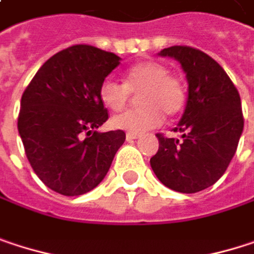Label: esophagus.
Segmentation results:
<instances>
[{"label": "esophagus", "mask_w": 254, "mask_h": 254, "mask_svg": "<svg viewBox=\"0 0 254 254\" xmlns=\"http://www.w3.org/2000/svg\"><path fill=\"white\" fill-rule=\"evenodd\" d=\"M136 138H139V135L138 133H127V141H133V139H136Z\"/></svg>", "instance_id": "obj_1"}]
</instances>
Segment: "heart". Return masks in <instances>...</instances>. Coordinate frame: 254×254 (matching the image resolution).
<instances>
[{
	"instance_id": "b5f03b06",
	"label": "heart",
	"mask_w": 254,
	"mask_h": 254,
	"mask_svg": "<svg viewBox=\"0 0 254 254\" xmlns=\"http://www.w3.org/2000/svg\"><path fill=\"white\" fill-rule=\"evenodd\" d=\"M138 95L141 107L127 110L112 119V125L130 133H144L162 125L165 115L175 116L185 106V88L169 69L159 62H142L127 69L124 83L104 80L98 95L103 106L112 112H121L127 104L130 94Z\"/></svg>"
}]
</instances>
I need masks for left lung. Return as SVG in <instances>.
Here are the masks:
<instances>
[{
	"instance_id": "left-lung-1",
	"label": "left lung",
	"mask_w": 254,
	"mask_h": 254,
	"mask_svg": "<svg viewBox=\"0 0 254 254\" xmlns=\"http://www.w3.org/2000/svg\"><path fill=\"white\" fill-rule=\"evenodd\" d=\"M178 60L188 80L185 112L174 129L182 139L157 133L150 165L168 188L192 194L213 185L232 160L244 127L240 94L227 72L206 53L187 45L160 51Z\"/></svg>"
}]
</instances>
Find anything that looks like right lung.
I'll use <instances>...</instances> for the list:
<instances>
[{
	"instance_id": "obj_1",
	"label": "right lung",
	"mask_w": 254,
	"mask_h": 254,
	"mask_svg": "<svg viewBox=\"0 0 254 254\" xmlns=\"http://www.w3.org/2000/svg\"><path fill=\"white\" fill-rule=\"evenodd\" d=\"M121 57L73 45L48 59L27 85L17 127L33 172L53 191L80 195L107 175L125 132H97L107 119L98 89Z\"/></svg>"
}]
</instances>
